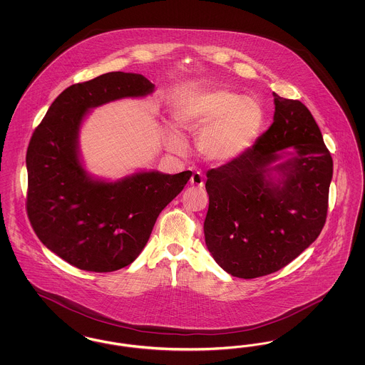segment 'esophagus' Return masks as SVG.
I'll list each match as a JSON object with an SVG mask.
<instances>
[{
  "mask_svg": "<svg viewBox=\"0 0 365 365\" xmlns=\"http://www.w3.org/2000/svg\"><path fill=\"white\" fill-rule=\"evenodd\" d=\"M190 185L195 187H202L204 186V175L201 174L200 171H195L194 174L191 175Z\"/></svg>",
  "mask_w": 365,
  "mask_h": 365,
  "instance_id": "obj_1",
  "label": "esophagus"
}]
</instances>
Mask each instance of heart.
Masks as SVG:
<instances>
[{"instance_id": "obj_1", "label": "heart", "mask_w": 365, "mask_h": 365, "mask_svg": "<svg viewBox=\"0 0 365 365\" xmlns=\"http://www.w3.org/2000/svg\"><path fill=\"white\" fill-rule=\"evenodd\" d=\"M179 128L186 133H201L197 139L198 152L216 163H228L246 153L259 138L265 116L253 98L215 88L194 91L185 97L175 112ZM168 146L180 148L174 131L168 134Z\"/></svg>"}]
</instances>
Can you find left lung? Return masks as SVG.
Instances as JSON below:
<instances>
[{"label":"left lung","mask_w":365,"mask_h":365,"mask_svg":"<svg viewBox=\"0 0 365 365\" xmlns=\"http://www.w3.org/2000/svg\"><path fill=\"white\" fill-rule=\"evenodd\" d=\"M271 127L242 156L207 173L204 234L215 261L230 275H269L298 257L322 232L329 209L332 157L309 109L274 93ZM293 147L287 162L271 168ZM280 170L275 185L266 178Z\"/></svg>","instance_id":"obj_1"}]
</instances>
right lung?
Returning a JSON list of instances; mask_svg holds the SVG:
<instances>
[{
    "instance_id": "add662e5",
    "label": "right lung",
    "mask_w": 365,
    "mask_h": 365,
    "mask_svg": "<svg viewBox=\"0 0 365 365\" xmlns=\"http://www.w3.org/2000/svg\"><path fill=\"white\" fill-rule=\"evenodd\" d=\"M155 85L143 75L109 72L67 87L38 124L27 148V216L36 237L71 265L91 272L127 267L148 242L160 212L191 171L139 173L110 183L88 178L78 157L87 110Z\"/></svg>"
}]
</instances>
